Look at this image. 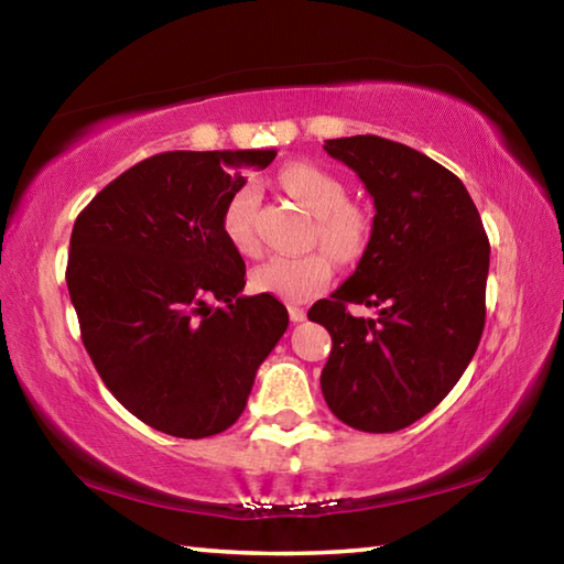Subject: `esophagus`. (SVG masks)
<instances>
[{"instance_id":"esophagus-1","label":"esophagus","mask_w":564,"mask_h":564,"mask_svg":"<svg viewBox=\"0 0 564 564\" xmlns=\"http://www.w3.org/2000/svg\"><path fill=\"white\" fill-rule=\"evenodd\" d=\"M289 316H291V321H293V323H303V321H305V311H303V308H299V305H291V308H289Z\"/></svg>"}]
</instances>
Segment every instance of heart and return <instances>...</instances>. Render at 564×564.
<instances>
[{
    "label": "heart",
    "instance_id": "heart-1",
    "mask_svg": "<svg viewBox=\"0 0 564 564\" xmlns=\"http://www.w3.org/2000/svg\"><path fill=\"white\" fill-rule=\"evenodd\" d=\"M281 186L316 216L313 238L326 248L333 259L346 263L362 251L368 241L370 221L360 206L348 202L343 181L316 164L295 161L281 169ZM259 186L253 181L238 186L226 198L218 216L221 234L238 253H253L259 248L256 236V208H259ZM333 265L326 253L313 251L303 256H273L251 273L256 293L275 295L285 303H305L326 291Z\"/></svg>",
    "mask_w": 564,
    "mask_h": 564
}]
</instances>
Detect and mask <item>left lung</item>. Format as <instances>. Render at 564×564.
<instances>
[{
    "label": "left lung",
    "mask_w": 564,
    "mask_h": 564,
    "mask_svg": "<svg viewBox=\"0 0 564 564\" xmlns=\"http://www.w3.org/2000/svg\"><path fill=\"white\" fill-rule=\"evenodd\" d=\"M323 149L356 171L376 216L356 273L308 311L333 338L321 390L346 425L395 433L431 413L473 360L490 243L463 181L431 156L370 133ZM350 302L379 318L350 317Z\"/></svg>",
    "instance_id": "left-lung-1"
}]
</instances>
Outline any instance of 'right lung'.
I'll list each match as a JSON object with an SVG mask.
<instances>
[{
  "instance_id": "obj_1",
  "label": "right lung",
  "mask_w": 564,
  "mask_h": 564,
  "mask_svg": "<svg viewBox=\"0 0 564 564\" xmlns=\"http://www.w3.org/2000/svg\"><path fill=\"white\" fill-rule=\"evenodd\" d=\"M265 151H166L104 186L76 216L66 285L111 395L166 435L231 427L289 328L273 295H243L246 263L221 208Z\"/></svg>"
}]
</instances>
